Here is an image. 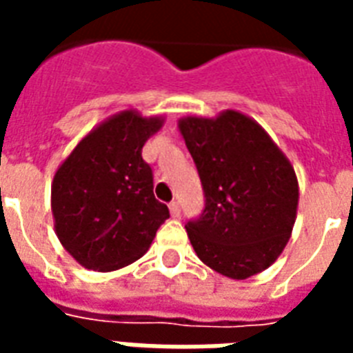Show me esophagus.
<instances>
[{"label":"esophagus","instance_id":"1","mask_svg":"<svg viewBox=\"0 0 353 353\" xmlns=\"http://www.w3.org/2000/svg\"><path fill=\"white\" fill-rule=\"evenodd\" d=\"M170 214L172 218H179V216H181V207H179L177 201H172L170 203Z\"/></svg>","mask_w":353,"mask_h":353}]
</instances>
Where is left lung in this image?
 <instances>
[{"label": "left lung", "instance_id": "left-lung-1", "mask_svg": "<svg viewBox=\"0 0 353 353\" xmlns=\"http://www.w3.org/2000/svg\"><path fill=\"white\" fill-rule=\"evenodd\" d=\"M179 133L198 166L203 216L188 221V240L205 265L245 280L276 262L299 209L295 168L254 119L236 110L187 115Z\"/></svg>", "mask_w": 353, "mask_h": 353}]
</instances>
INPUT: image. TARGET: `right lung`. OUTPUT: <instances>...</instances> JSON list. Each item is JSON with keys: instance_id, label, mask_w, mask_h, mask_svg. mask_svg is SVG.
I'll use <instances>...</instances> for the list:
<instances>
[{"instance_id": "add662e5", "label": "right lung", "mask_w": 353, "mask_h": 353, "mask_svg": "<svg viewBox=\"0 0 353 353\" xmlns=\"http://www.w3.org/2000/svg\"><path fill=\"white\" fill-rule=\"evenodd\" d=\"M163 115L119 112L90 133L52 177L51 210L62 247L85 269L110 273L143 256L170 214L154 196L143 146Z\"/></svg>"}]
</instances>
